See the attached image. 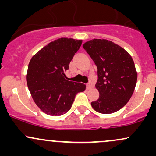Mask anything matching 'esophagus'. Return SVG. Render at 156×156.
<instances>
[{
	"label": "esophagus",
	"instance_id": "obj_1",
	"mask_svg": "<svg viewBox=\"0 0 156 156\" xmlns=\"http://www.w3.org/2000/svg\"><path fill=\"white\" fill-rule=\"evenodd\" d=\"M92 87V85L91 83H87V89H90Z\"/></svg>",
	"mask_w": 156,
	"mask_h": 156
}]
</instances>
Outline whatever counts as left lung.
I'll return each instance as SVG.
<instances>
[{"instance_id": "obj_1", "label": "left lung", "mask_w": 156, "mask_h": 156, "mask_svg": "<svg viewBox=\"0 0 156 156\" xmlns=\"http://www.w3.org/2000/svg\"><path fill=\"white\" fill-rule=\"evenodd\" d=\"M83 48L98 67L96 89L98 100L91 103L101 114H112L127 104L137 81V72L131 55L123 48L110 40L93 39Z\"/></svg>"}]
</instances>
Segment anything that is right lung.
I'll use <instances>...</instances> for the list:
<instances>
[{"instance_id":"1","label":"right lung","mask_w":156,"mask_h":156,"mask_svg":"<svg viewBox=\"0 0 156 156\" xmlns=\"http://www.w3.org/2000/svg\"><path fill=\"white\" fill-rule=\"evenodd\" d=\"M82 44L81 39L62 37L32 56L26 74L28 88L36 105L46 114L61 116L72 106L86 85L68 80L66 70Z\"/></svg>"}]
</instances>
